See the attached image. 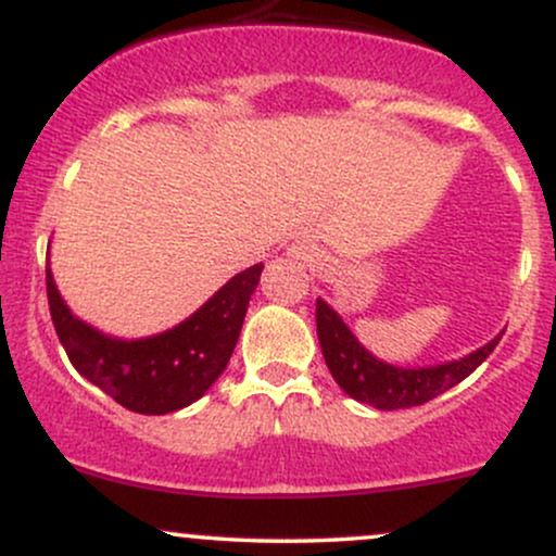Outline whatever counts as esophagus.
Returning <instances> with one entry per match:
<instances>
[{
  "mask_svg": "<svg viewBox=\"0 0 556 556\" xmlns=\"http://www.w3.org/2000/svg\"><path fill=\"white\" fill-rule=\"evenodd\" d=\"M292 253H295L300 261H305V264H314V261L318 258V248L314 245V242H308V240L298 242V245L292 248Z\"/></svg>",
  "mask_w": 556,
  "mask_h": 556,
  "instance_id": "1",
  "label": "esophagus"
}]
</instances>
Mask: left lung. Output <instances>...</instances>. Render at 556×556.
<instances>
[{"label": "left lung", "mask_w": 556, "mask_h": 556, "mask_svg": "<svg viewBox=\"0 0 556 556\" xmlns=\"http://www.w3.org/2000/svg\"><path fill=\"white\" fill-rule=\"evenodd\" d=\"M316 331L324 361L337 384L353 400L379 407V410H400V407L424 405L439 397L446 389L460 384L465 376L473 374L502 340L500 334L476 353L444 363V366L400 368L376 361L324 300H316Z\"/></svg>", "instance_id": "obj_1"}]
</instances>
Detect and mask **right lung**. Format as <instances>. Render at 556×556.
<instances>
[{
  "label": "right lung",
  "instance_id": "right-lung-1",
  "mask_svg": "<svg viewBox=\"0 0 556 556\" xmlns=\"http://www.w3.org/2000/svg\"><path fill=\"white\" fill-rule=\"evenodd\" d=\"M264 264L240 271L180 327L146 340H112L70 314L47 264L49 314L70 363L114 402L143 416L190 405L227 368Z\"/></svg>",
  "mask_w": 556,
  "mask_h": 556
}]
</instances>
